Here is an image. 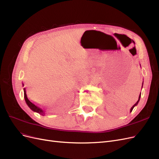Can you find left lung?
I'll return each instance as SVG.
<instances>
[{
  "label": "left lung",
  "instance_id": "1",
  "mask_svg": "<svg viewBox=\"0 0 159 159\" xmlns=\"http://www.w3.org/2000/svg\"><path fill=\"white\" fill-rule=\"evenodd\" d=\"M143 84H142V88H143ZM141 93H140V95H139V99H138V101L137 102V103L133 105V106L131 108V109H130V112H131L132 111H133V108H134V107H135L136 105L138 104V103H139V100H140V98H141Z\"/></svg>",
  "mask_w": 159,
  "mask_h": 159
}]
</instances>
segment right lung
Here are the masks:
<instances>
[{
  "mask_svg": "<svg viewBox=\"0 0 159 159\" xmlns=\"http://www.w3.org/2000/svg\"><path fill=\"white\" fill-rule=\"evenodd\" d=\"M22 85L24 86V84H22ZM24 95H25V102H26V103L28 106L30 107V109L31 110H32L33 111H34V112H36V113H38L40 114V115H45L44 110H43L42 108L36 106V105L30 102V101L28 99L27 95H26V89H25V88H24Z\"/></svg>",
  "mask_w": 159,
  "mask_h": 159,
  "instance_id": "1",
  "label": "right lung"
}]
</instances>
